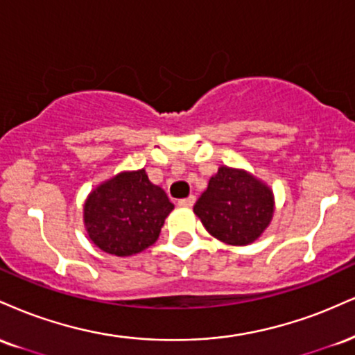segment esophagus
I'll return each instance as SVG.
<instances>
[{
    "label": "esophagus",
    "mask_w": 355,
    "mask_h": 355,
    "mask_svg": "<svg viewBox=\"0 0 355 355\" xmlns=\"http://www.w3.org/2000/svg\"><path fill=\"white\" fill-rule=\"evenodd\" d=\"M195 196L193 195H190L189 198H182L180 202H178V205H180V207H185V208H190V207H193V203H195Z\"/></svg>",
    "instance_id": "1"
}]
</instances>
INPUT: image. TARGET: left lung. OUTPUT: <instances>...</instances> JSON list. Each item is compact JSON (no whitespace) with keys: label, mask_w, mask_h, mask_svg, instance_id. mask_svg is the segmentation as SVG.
Wrapping results in <instances>:
<instances>
[{"label":"left lung","mask_w":355,"mask_h":355,"mask_svg":"<svg viewBox=\"0 0 355 355\" xmlns=\"http://www.w3.org/2000/svg\"><path fill=\"white\" fill-rule=\"evenodd\" d=\"M195 215L216 240L246 246L261 236L275 213V195L251 173L220 166L196 200Z\"/></svg>","instance_id":"obj_1"}]
</instances>
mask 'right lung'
Here are the masks:
<instances>
[{
  "label": "right lung",
  "mask_w": 355,
  "mask_h": 355,
  "mask_svg": "<svg viewBox=\"0 0 355 355\" xmlns=\"http://www.w3.org/2000/svg\"><path fill=\"white\" fill-rule=\"evenodd\" d=\"M173 203L148 180L145 168L121 172L96 187L84 203V225L97 248L114 256H132L159 238Z\"/></svg>",
  "instance_id": "right-lung-1"
}]
</instances>
